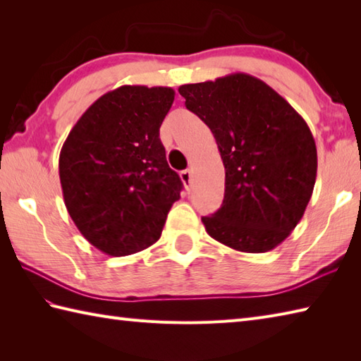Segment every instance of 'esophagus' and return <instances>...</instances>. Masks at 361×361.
I'll return each instance as SVG.
<instances>
[{"instance_id":"esophagus-1","label":"esophagus","mask_w":361,"mask_h":361,"mask_svg":"<svg viewBox=\"0 0 361 361\" xmlns=\"http://www.w3.org/2000/svg\"><path fill=\"white\" fill-rule=\"evenodd\" d=\"M180 178L183 181V185H185V188L189 190L190 186H192V172H190V171H183L180 173Z\"/></svg>"}]
</instances>
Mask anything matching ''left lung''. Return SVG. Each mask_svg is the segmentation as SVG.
Returning <instances> with one entry per match:
<instances>
[{"instance_id":"8db88e82","label":"left lung","mask_w":361,"mask_h":361,"mask_svg":"<svg viewBox=\"0 0 361 361\" xmlns=\"http://www.w3.org/2000/svg\"><path fill=\"white\" fill-rule=\"evenodd\" d=\"M216 137L225 166L221 208L203 225L242 252H267L293 231L317 180V145L293 106L255 75L233 73L178 88Z\"/></svg>"}]
</instances>
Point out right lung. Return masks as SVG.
<instances>
[{
	"label": "right lung",
	"instance_id": "right-lung-1",
	"mask_svg": "<svg viewBox=\"0 0 361 361\" xmlns=\"http://www.w3.org/2000/svg\"><path fill=\"white\" fill-rule=\"evenodd\" d=\"M169 87L122 85L82 114L59 158L65 206L85 239L109 256L155 243L183 183L167 164L159 127Z\"/></svg>",
	"mask_w": 361,
	"mask_h": 361
}]
</instances>
